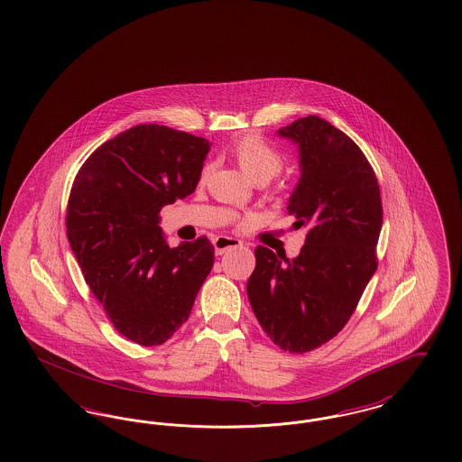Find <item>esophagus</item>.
Returning a JSON list of instances; mask_svg holds the SVG:
<instances>
[{
  "label": "esophagus",
  "instance_id": "esophagus-1",
  "mask_svg": "<svg viewBox=\"0 0 462 462\" xmlns=\"http://www.w3.org/2000/svg\"><path fill=\"white\" fill-rule=\"evenodd\" d=\"M213 245H215V254H217V256H222L228 249L240 247L242 242H240L239 239H234V237L220 236V237H217V239L213 240Z\"/></svg>",
  "mask_w": 462,
  "mask_h": 462
}]
</instances>
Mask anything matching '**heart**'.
I'll return each instance as SVG.
<instances>
[{
  "label": "heart",
  "mask_w": 462,
  "mask_h": 462,
  "mask_svg": "<svg viewBox=\"0 0 462 462\" xmlns=\"http://www.w3.org/2000/svg\"><path fill=\"white\" fill-rule=\"evenodd\" d=\"M232 160L256 184H266L283 168V156L261 135H244L230 148ZM209 168L204 166L201 180H206Z\"/></svg>",
  "instance_id": "heart-1"
}]
</instances>
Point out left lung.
I'll use <instances>...</instances> for the list:
<instances>
[{
  "label": "left lung",
  "mask_w": 462,
  "mask_h": 462,
  "mask_svg": "<svg viewBox=\"0 0 462 462\" xmlns=\"http://www.w3.org/2000/svg\"><path fill=\"white\" fill-rule=\"evenodd\" d=\"M294 141L300 179L287 211L310 232L297 258L258 245L247 297L280 349H318L349 321L376 272L383 222L380 185L365 152L330 122L310 115L278 130Z\"/></svg>",
  "instance_id": "obj_1"
}]
</instances>
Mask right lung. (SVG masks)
I'll return each mask as SVG.
<instances>
[{"mask_svg": "<svg viewBox=\"0 0 462 462\" xmlns=\"http://www.w3.org/2000/svg\"><path fill=\"white\" fill-rule=\"evenodd\" d=\"M209 143L144 124L101 144L75 175L67 237L82 275L116 332L151 347L190 314L215 261L206 237L166 244L160 209L199 182Z\"/></svg>", "mask_w": 462, "mask_h": 462, "instance_id": "1", "label": "right lung"}]
</instances>
